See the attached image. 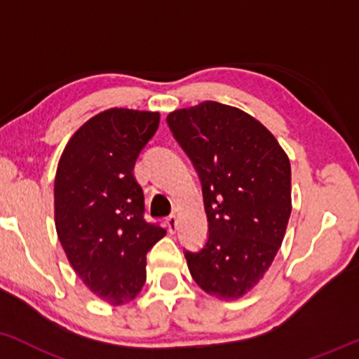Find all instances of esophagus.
Masks as SVG:
<instances>
[{
  "instance_id": "obj_1",
  "label": "esophagus",
  "mask_w": 359,
  "mask_h": 359,
  "mask_svg": "<svg viewBox=\"0 0 359 359\" xmlns=\"http://www.w3.org/2000/svg\"><path fill=\"white\" fill-rule=\"evenodd\" d=\"M165 224H167V229H168V231L174 232L175 229H177V217H175V215H174V214L168 215V217L165 219Z\"/></svg>"
}]
</instances>
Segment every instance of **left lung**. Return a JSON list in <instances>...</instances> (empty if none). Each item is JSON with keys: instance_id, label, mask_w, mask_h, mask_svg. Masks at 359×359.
<instances>
[{"instance_id": "obj_1", "label": "left lung", "mask_w": 359, "mask_h": 359, "mask_svg": "<svg viewBox=\"0 0 359 359\" xmlns=\"http://www.w3.org/2000/svg\"><path fill=\"white\" fill-rule=\"evenodd\" d=\"M202 185L209 237L185 250L189 271L209 294L237 299L250 291L284 239L291 215V165L262 123L234 107L198 103L167 116Z\"/></svg>"}]
</instances>
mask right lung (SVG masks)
Returning <instances> with one entry per match:
<instances>
[{
  "instance_id": "add662e5",
  "label": "right lung",
  "mask_w": 359,
  "mask_h": 359,
  "mask_svg": "<svg viewBox=\"0 0 359 359\" xmlns=\"http://www.w3.org/2000/svg\"><path fill=\"white\" fill-rule=\"evenodd\" d=\"M161 122L157 111L110 109L65 147L55 177V224L79 278L109 304L140 292L147 252L165 236L145 219L133 167Z\"/></svg>"
}]
</instances>
